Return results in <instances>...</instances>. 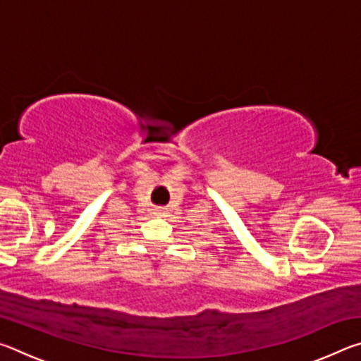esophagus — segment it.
I'll return each instance as SVG.
<instances>
[{"label":"esophagus","mask_w":361,"mask_h":361,"mask_svg":"<svg viewBox=\"0 0 361 361\" xmlns=\"http://www.w3.org/2000/svg\"><path fill=\"white\" fill-rule=\"evenodd\" d=\"M154 215L156 216H166L167 212H166V209H162V207H157V209L154 210Z\"/></svg>","instance_id":"1"}]
</instances>
